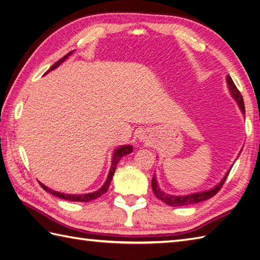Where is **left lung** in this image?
I'll use <instances>...</instances> for the list:
<instances>
[{"label":"left lung","mask_w":260,"mask_h":260,"mask_svg":"<svg viewBox=\"0 0 260 260\" xmlns=\"http://www.w3.org/2000/svg\"><path fill=\"white\" fill-rule=\"evenodd\" d=\"M226 82H228V88L230 90L231 95L233 96V99H234L235 101H236V103L238 104V108L241 109L243 114H245L244 100H243V96L241 94V92L237 90L235 83L233 82V80H232V78L230 76L226 77ZM241 152H242V150H241ZM241 152H239V154H241ZM232 167H233V165L231 166V168L228 170V172H226L222 180L219 181L216 185H214V187L209 189V190L201 191V192H194V193H190V194H185V196H172V194H168V193H165V192L160 188H159L158 182H157V178L154 175V177H152V180H151L152 191H154L155 196L159 200H161V201H164L166 204H168L170 206H183V205H189V204H196V203H199V202L205 201V200H208V199L212 198L213 196H215L217 193V192L219 191V189L222 188V185L225 182L226 178H228Z\"/></svg>","instance_id":"obj_1"}]
</instances>
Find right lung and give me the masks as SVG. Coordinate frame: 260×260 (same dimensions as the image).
<instances>
[{
	"mask_svg": "<svg viewBox=\"0 0 260 260\" xmlns=\"http://www.w3.org/2000/svg\"><path fill=\"white\" fill-rule=\"evenodd\" d=\"M73 51H70L69 54H67L64 57H62L60 60H58L55 64H52L51 68L46 72L48 73L50 72L51 70L56 69L57 67L60 66L67 58H68ZM45 73V75H46ZM133 151V146L132 145H124V146H119V147H117L114 151H113V156H112V165H111V169L109 171V175H108V178H106V180L104 182V184L102 185L101 188H100L99 190L94 191V192H90V193H83V194H68V193H62V192H58V191H55L52 190L48 187H46L45 184H43L42 182H39V184H41V187L45 190L49 192L50 194L55 196V197H58L60 199H63V200H68V201H73V202H90L92 201V200H94L99 197H101L102 194H104L106 191H108L110 184H111V181L113 179V176H114V172H115V169H116V166L118 165V161L121 160V158L124 157L125 155H128L131 154V152Z\"/></svg>",
	"mask_w": 260,
	"mask_h": 260,
	"instance_id": "add662e5",
	"label": "right lung"
}]
</instances>
